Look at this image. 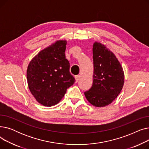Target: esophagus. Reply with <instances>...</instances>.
Wrapping results in <instances>:
<instances>
[{"label":"esophagus","mask_w":149,"mask_h":149,"mask_svg":"<svg viewBox=\"0 0 149 149\" xmlns=\"http://www.w3.org/2000/svg\"><path fill=\"white\" fill-rule=\"evenodd\" d=\"M75 80H76V82H77L78 81H79L80 79V75H77L76 76H75Z\"/></svg>","instance_id":"1"}]
</instances>
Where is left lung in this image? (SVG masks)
I'll return each instance as SVG.
<instances>
[{"label": "left lung", "instance_id": "1", "mask_svg": "<svg viewBox=\"0 0 149 149\" xmlns=\"http://www.w3.org/2000/svg\"><path fill=\"white\" fill-rule=\"evenodd\" d=\"M92 51L93 80L84 95L92 105L104 107L111 104L121 91L124 72L116 56L104 45L95 42Z\"/></svg>", "mask_w": 149, "mask_h": 149}]
</instances>
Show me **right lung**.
I'll return each mask as SVG.
<instances>
[{
	"mask_svg": "<svg viewBox=\"0 0 149 149\" xmlns=\"http://www.w3.org/2000/svg\"><path fill=\"white\" fill-rule=\"evenodd\" d=\"M67 42L59 40L42 50L29 63L27 69L29 89L38 103L45 106L58 104L67 89L75 82L66 58Z\"/></svg>",
	"mask_w": 149,
	"mask_h": 149,
	"instance_id": "right-lung-1",
	"label": "right lung"
}]
</instances>
